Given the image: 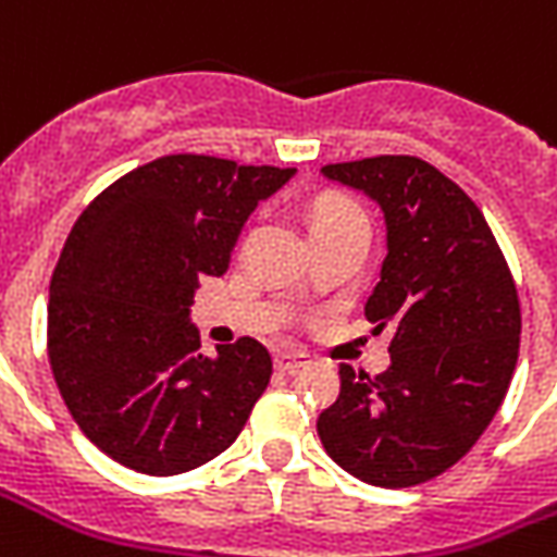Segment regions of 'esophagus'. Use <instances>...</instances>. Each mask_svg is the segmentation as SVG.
Here are the masks:
<instances>
[{
	"label": "esophagus",
	"instance_id": "esophagus-1",
	"mask_svg": "<svg viewBox=\"0 0 557 557\" xmlns=\"http://www.w3.org/2000/svg\"><path fill=\"white\" fill-rule=\"evenodd\" d=\"M274 363H277L280 373H298V370H304L307 367V355H298V351H277V358H274Z\"/></svg>",
	"mask_w": 557,
	"mask_h": 557
}]
</instances>
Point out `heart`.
<instances>
[{"mask_svg":"<svg viewBox=\"0 0 557 557\" xmlns=\"http://www.w3.org/2000/svg\"><path fill=\"white\" fill-rule=\"evenodd\" d=\"M346 223H361L367 226L363 220L361 208H355L346 199H325L313 208V218H310V230H325V226H346Z\"/></svg>","mask_w":557,"mask_h":557,"instance_id":"heart-1","label":"heart"}]
</instances>
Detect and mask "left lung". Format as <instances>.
<instances>
[{"mask_svg": "<svg viewBox=\"0 0 557 557\" xmlns=\"http://www.w3.org/2000/svg\"><path fill=\"white\" fill-rule=\"evenodd\" d=\"M322 175L385 214L367 319L394 337L375 379L339 367L319 438L363 483L414 486L459 462L502 406L522 331L513 277L480 208L426 160L382 154L327 163Z\"/></svg>", "mask_w": 557, "mask_h": 557, "instance_id": "1", "label": "left lung"}]
</instances>
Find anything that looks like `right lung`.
<instances>
[{
    "label": "right lung",
    "instance_id": "1",
    "mask_svg": "<svg viewBox=\"0 0 557 557\" xmlns=\"http://www.w3.org/2000/svg\"><path fill=\"white\" fill-rule=\"evenodd\" d=\"M289 178L295 170L170 154L110 184L74 223L50 280L47 349L67 411L115 462L172 478L244 430L271 355L253 337L199 355L190 307Z\"/></svg>",
    "mask_w": 557,
    "mask_h": 557
}]
</instances>
